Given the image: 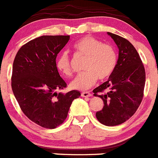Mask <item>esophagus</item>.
<instances>
[{
  "mask_svg": "<svg viewBox=\"0 0 158 158\" xmlns=\"http://www.w3.org/2000/svg\"><path fill=\"white\" fill-rule=\"evenodd\" d=\"M92 95V94H90L89 92H82L81 93V96L82 97H84V98H89L90 96Z\"/></svg>",
  "mask_w": 158,
  "mask_h": 158,
  "instance_id": "1",
  "label": "esophagus"
}]
</instances>
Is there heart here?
<instances>
[{
	"instance_id": "b5f03b06",
	"label": "heart",
	"mask_w": 158,
	"mask_h": 158,
	"mask_svg": "<svg viewBox=\"0 0 158 158\" xmlns=\"http://www.w3.org/2000/svg\"><path fill=\"white\" fill-rule=\"evenodd\" d=\"M73 50L76 54L85 56V72L78 74L71 82L70 87L74 89L85 90L94 85L96 81L105 80L114 73L118 54L113 45L102 43L93 37H85L73 44ZM56 69L64 76L71 75L70 61L67 52H61L56 61Z\"/></svg>"
}]
</instances>
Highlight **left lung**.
<instances>
[{"label": "left lung", "instance_id": "1", "mask_svg": "<svg viewBox=\"0 0 158 158\" xmlns=\"http://www.w3.org/2000/svg\"><path fill=\"white\" fill-rule=\"evenodd\" d=\"M119 48L115 69L107 81L94 89V96L104 102L103 109L96 113L102 124L115 126L131 118L143 99L145 70L133 44L124 37L108 33Z\"/></svg>", "mask_w": 158, "mask_h": 158}]
</instances>
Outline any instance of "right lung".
Returning a JSON list of instances; mask_svg holds the SVG:
<instances>
[{"mask_svg": "<svg viewBox=\"0 0 158 158\" xmlns=\"http://www.w3.org/2000/svg\"><path fill=\"white\" fill-rule=\"evenodd\" d=\"M69 36H41L21 47L15 56L11 77L13 94L29 120L46 129H55L67 118L73 101L81 93L56 91L66 88L56 66L57 54Z\"/></svg>", "mask_w": 158, "mask_h": 158, "instance_id": "1", "label": "right lung"}]
</instances>
